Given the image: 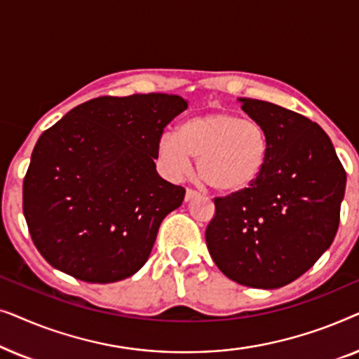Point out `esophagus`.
I'll return each instance as SVG.
<instances>
[{
    "instance_id": "obj_1",
    "label": "esophagus",
    "mask_w": 359,
    "mask_h": 359,
    "mask_svg": "<svg viewBox=\"0 0 359 359\" xmlns=\"http://www.w3.org/2000/svg\"><path fill=\"white\" fill-rule=\"evenodd\" d=\"M198 196H199V193H198V191H194V189H186V194H184V201H191V199L198 198Z\"/></svg>"
}]
</instances>
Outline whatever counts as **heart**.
<instances>
[{
	"instance_id": "1",
	"label": "heart",
	"mask_w": 359,
	"mask_h": 359,
	"mask_svg": "<svg viewBox=\"0 0 359 359\" xmlns=\"http://www.w3.org/2000/svg\"><path fill=\"white\" fill-rule=\"evenodd\" d=\"M269 135L258 121L229 111L205 112L184 119L175 134L161 135L158 160L171 178L193 170L220 194H240L263 175L269 156Z\"/></svg>"
}]
</instances>
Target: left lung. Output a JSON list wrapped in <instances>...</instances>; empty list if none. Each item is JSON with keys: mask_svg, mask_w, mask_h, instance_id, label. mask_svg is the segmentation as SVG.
<instances>
[{"mask_svg": "<svg viewBox=\"0 0 359 359\" xmlns=\"http://www.w3.org/2000/svg\"><path fill=\"white\" fill-rule=\"evenodd\" d=\"M238 101L266 129L269 156L252 188L214 199L205 243L232 281L278 289L302 276L332 245L346 173L316 122L273 102Z\"/></svg>", "mask_w": 359, "mask_h": 359, "instance_id": "1", "label": "left lung"}]
</instances>
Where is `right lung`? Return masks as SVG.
<instances>
[{"label":"right lung","mask_w":359,"mask_h":359,"mask_svg":"<svg viewBox=\"0 0 359 359\" xmlns=\"http://www.w3.org/2000/svg\"><path fill=\"white\" fill-rule=\"evenodd\" d=\"M188 101L149 93L73 107L39 137L22 184L36 248L86 283H116L147 263L160 224L184 199L156 173L163 129Z\"/></svg>","instance_id":"1"}]
</instances>
